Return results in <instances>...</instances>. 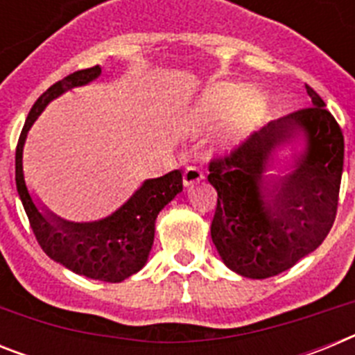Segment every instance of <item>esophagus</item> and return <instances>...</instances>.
I'll use <instances>...</instances> for the list:
<instances>
[{
	"mask_svg": "<svg viewBox=\"0 0 355 355\" xmlns=\"http://www.w3.org/2000/svg\"><path fill=\"white\" fill-rule=\"evenodd\" d=\"M205 180V174L199 171L197 167H193V165H190V167L184 168V174H183V187L184 188H190L193 187L196 183H199V181Z\"/></svg>",
	"mask_w": 355,
	"mask_h": 355,
	"instance_id": "obj_1",
	"label": "esophagus"
}]
</instances>
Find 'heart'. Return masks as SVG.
Instances as JSON below:
<instances>
[{
  "label": "heart",
  "mask_w": 355,
  "mask_h": 355,
  "mask_svg": "<svg viewBox=\"0 0 355 355\" xmlns=\"http://www.w3.org/2000/svg\"><path fill=\"white\" fill-rule=\"evenodd\" d=\"M265 114V99L254 89H241L233 83L213 85L193 108V124L209 128L222 123L220 147L233 149L245 140Z\"/></svg>",
  "instance_id": "obj_1"
}]
</instances>
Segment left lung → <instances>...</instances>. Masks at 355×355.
Masks as SVG:
<instances>
[{"mask_svg":"<svg viewBox=\"0 0 355 355\" xmlns=\"http://www.w3.org/2000/svg\"><path fill=\"white\" fill-rule=\"evenodd\" d=\"M306 94L309 108L268 122L231 156L209 163L218 193L211 240L224 265L243 277L291 268L322 245L336 218L343 133L309 85ZM283 148L290 159L278 158Z\"/></svg>","mask_w":355,"mask_h":355,"instance_id":"1","label":"left lung"}]
</instances>
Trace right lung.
Here are the masks:
<instances>
[{
    "label": "right lung",
    "instance_id": "add662e5",
    "mask_svg": "<svg viewBox=\"0 0 355 355\" xmlns=\"http://www.w3.org/2000/svg\"><path fill=\"white\" fill-rule=\"evenodd\" d=\"M99 76V65L72 72L51 85L31 106L15 149V187L37 241L53 261L78 275L105 283H121L146 266L155 241L156 216L183 192L181 171L146 180L121 208L92 222H71L49 211L30 192L23 171L28 131L46 106L67 90L92 83Z\"/></svg>",
    "mask_w": 355,
    "mask_h": 355
}]
</instances>
